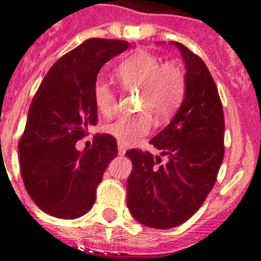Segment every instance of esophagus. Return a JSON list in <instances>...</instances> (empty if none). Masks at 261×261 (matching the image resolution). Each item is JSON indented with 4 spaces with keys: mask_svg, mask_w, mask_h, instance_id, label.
<instances>
[{
    "mask_svg": "<svg viewBox=\"0 0 261 261\" xmlns=\"http://www.w3.org/2000/svg\"><path fill=\"white\" fill-rule=\"evenodd\" d=\"M118 150H119V154L123 155L124 153H126V146H124L122 142H119L118 143Z\"/></svg>",
    "mask_w": 261,
    "mask_h": 261,
    "instance_id": "obj_1",
    "label": "esophagus"
}]
</instances>
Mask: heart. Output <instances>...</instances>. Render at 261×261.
I'll return each mask as SVG.
<instances>
[{
  "mask_svg": "<svg viewBox=\"0 0 261 261\" xmlns=\"http://www.w3.org/2000/svg\"><path fill=\"white\" fill-rule=\"evenodd\" d=\"M116 79L126 92L138 90L137 108L142 110L131 116H120L107 123L104 131L119 142L133 143L150 131L151 117L164 122L176 112L186 94V74L174 62H163L159 57L137 51L116 69ZM98 112L110 115L116 107V93L104 81H97L93 89Z\"/></svg>",
  "mask_w": 261,
  "mask_h": 261,
  "instance_id": "obj_1",
  "label": "heart"
}]
</instances>
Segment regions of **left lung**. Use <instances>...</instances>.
Listing matches in <instances>:
<instances>
[{
  "label": "left lung",
  "instance_id": "left-lung-1",
  "mask_svg": "<svg viewBox=\"0 0 261 261\" xmlns=\"http://www.w3.org/2000/svg\"><path fill=\"white\" fill-rule=\"evenodd\" d=\"M186 61V97L169 124L150 143L168 163L130 149L127 207L138 222L155 229L178 226L200 208L213 190L225 153L222 101L202 58L172 42Z\"/></svg>",
  "mask_w": 261,
  "mask_h": 261
}]
</instances>
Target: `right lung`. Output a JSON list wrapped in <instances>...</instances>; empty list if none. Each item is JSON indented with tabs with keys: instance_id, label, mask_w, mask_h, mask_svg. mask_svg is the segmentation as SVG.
I'll return each mask as SVG.
<instances>
[{
	"instance_id": "right-lung-1",
	"label": "right lung",
	"mask_w": 261,
	"mask_h": 261,
	"mask_svg": "<svg viewBox=\"0 0 261 261\" xmlns=\"http://www.w3.org/2000/svg\"><path fill=\"white\" fill-rule=\"evenodd\" d=\"M127 48L126 40L88 39L51 66L32 98L18 157L27 192L47 214L63 219L87 214L108 164L118 155L110 134H96L84 151H77L75 142L97 123V73Z\"/></svg>"
}]
</instances>
